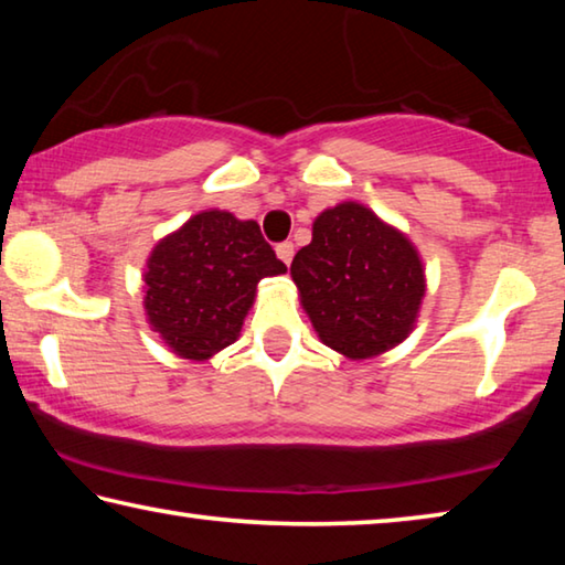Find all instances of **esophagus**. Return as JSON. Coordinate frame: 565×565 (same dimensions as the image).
<instances>
[{
	"label": "esophagus",
	"instance_id": "esophagus-1",
	"mask_svg": "<svg viewBox=\"0 0 565 565\" xmlns=\"http://www.w3.org/2000/svg\"><path fill=\"white\" fill-rule=\"evenodd\" d=\"M276 256H279V259H281L286 266H289L291 259H294V244H291V242H284V244L276 246Z\"/></svg>",
	"mask_w": 565,
	"mask_h": 565
}]
</instances>
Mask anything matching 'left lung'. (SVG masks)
I'll use <instances>...</instances> for the list:
<instances>
[{
	"instance_id": "8db88e82",
	"label": "left lung",
	"mask_w": 565,
	"mask_h": 565,
	"mask_svg": "<svg viewBox=\"0 0 565 565\" xmlns=\"http://www.w3.org/2000/svg\"><path fill=\"white\" fill-rule=\"evenodd\" d=\"M291 279L319 339L353 361L404 341L426 294L416 246L359 202L317 216L311 244L294 256Z\"/></svg>"
}]
</instances>
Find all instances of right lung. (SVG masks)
Segmentation results:
<instances>
[{
	"instance_id": "right-lung-1",
	"label": "right lung",
	"mask_w": 565,
	"mask_h": 565,
	"mask_svg": "<svg viewBox=\"0 0 565 565\" xmlns=\"http://www.w3.org/2000/svg\"><path fill=\"white\" fill-rule=\"evenodd\" d=\"M284 271L259 224L222 209L199 212L149 254L147 321L177 356L206 361L238 339L256 284Z\"/></svg>"
}]
</instances>
